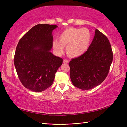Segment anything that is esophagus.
I'll list each match as a JSON object with an SVG mask.
<instances>
[{"instance_id": "1", "label": "esophagus", "mask_w": 127, "mask_h": 127, "mask_svg": "<svg viewBox=\"0 0 127 127\" xmlns=\"http://www.w3.org/2000/svg\"><path fill=\"white\" fill-rule=\"evenodd\" d=\"M63 61H64V63H68L69 62V61L68 59H64Z\"/></svg>"}]
</instances>
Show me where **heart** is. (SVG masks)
<instances>
[{"label":"heart","mask_w":127,"mask_h":127,"mask_svg":"<svg viewBox=\"0 0 127 127\" xmlns=\"http://www.w3.org/2000/svg\"><path fill=\"white\" fill-rule=\"evenodd\" d=\"M59 40L52 42V47L56 53L61 55L66 46L67 54L73 58L81 56L89 47L91 41V34L86 28H68L58 36Z\"/></svg>","instance_id":"b5f03b06"}]
</instances>
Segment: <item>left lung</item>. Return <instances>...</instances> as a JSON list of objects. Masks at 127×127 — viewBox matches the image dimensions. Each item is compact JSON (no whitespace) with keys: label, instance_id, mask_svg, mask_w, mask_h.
Returning a JSON list of instances; mask_svg holds the SVG:
<instances>
[{"label":"left lung","instance_id":"1","mask_svg":"<svg viewBox=\"0 0 127 127\" xmlns=\"http://www.w3.org/2000/svg\"><path fill=\"white\" fill-rule=\"evenodd\" d=\"M112 60L113 53L108 39L95 30L93 40L86 52L70 61L73 85L83 90L100 85L108 74Z\"/></svg>","mask_w":127,"mask_h":127}]
</instances>
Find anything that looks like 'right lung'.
<instances>
[{
    "label": "right lung",
    "instance_id": "add662e5",
    "mask_svg": "<svg viewBox=\"0 0 127 127\" xmlns=\"http://www.w3.org/2000/svg\"><path fill=\"white\" fill-rule=\"evenodd\" d=\"M56 25L33 26L19 41L14 64L21 82L28 89L41 92L51 86L63 59L50 51Z\"/></svg>",
    "mask_w": 127,
    "mask_h": 127
}]
</instances>
